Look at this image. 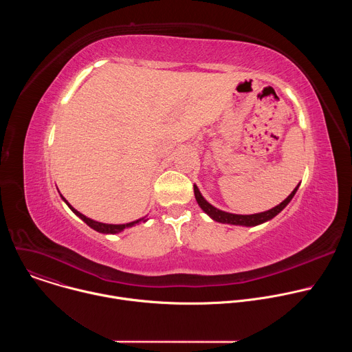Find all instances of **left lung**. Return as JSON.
Returning a JSON list of instances; mask_svg holds the SVG:
<instances>
[{
	"mask_svg": "<svg viewBox=\"0 0 352 352\" xmlns=\"http://www.w3.org/2000/svg\"><path fill=\"white\" fill-rule=\"evenodd\" d=\"M296 189H298V186L289 193V196H288L285 200H283V202H281L280 205H277L276 208H273V209H270V210H267V212H263V213L243 216V214H231V213H227V212H223V210L216 209V208L212 206L209 202H206L205 197L202 196V193L199 192L197 186H196V185L193 186L196 202L199 204L200 208H202V210H204L205 213H208L213 220H216V221H219V223H227V224H235V226H246V227L262 224V223H265V221L273 219L274 216H277V214L289 204V200L294 197Z\"/></svg>",
	"mask_w": 352,
	"mask_h": 352,
	"instance_id": "obj_1",
	"label": "left lung"
}]
</instances>
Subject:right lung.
Wrapping results in <instances>:
<instances>
[{
	"label": "right lung",
	"instance_id": "obj_1",
	"mask_svg": "<svg viewBox=\"0 0 352 352\" xmlns=\"http://www.w3.org/2000/svg\"><path fill=\"white\" fill-rule=\"evenodd\" d=\"M64 199V197H63ZM65 200V199H64ZM65 204L69 206V209L78 216V217H80L89 227H91L93 230H96V231H98V232H103V234H117V232H121L124 228H126V227H132V226H135V224H138L140 220H136V221H132V223H128V224H104V223H98V221H94V220H91V219H89V217H86V216H83L82 213H79L76 209H74L67 200H65ZM143 220V219H142ZM143 221H146V220H143Z\"/></svg>",
	"mask_w": 352,
	"mask_h": 352
}]
</instances>
